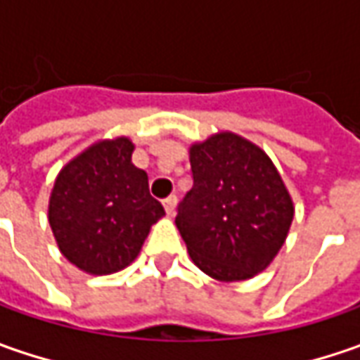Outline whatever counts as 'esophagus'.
Listing matches in <instances>:
<instances>
[{"mask_svg": "<svg viewBox=\"0 0 360 360\" xmlns=\"http://www.w3.org/2000/svg\"><path fill=\"white\" fill-rule=\"evenodd\" d=\"M164 208H166V214L172 216L174 210H176V196H168V198H164Z\"/></svg>", "mask_w": 360, "mask_h": 360, "instance_id": "1", "label": "esophagus"}]
</instances>
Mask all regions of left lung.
Listing matches in <instances>:
<instances>
[{
  "label": "left lung",
  "mask_w": 360,
  "mask_h": 360,
  "mask_svg": "<svg viewBox=\"0 0 360 360\" xmlns=\"http://www.w3.org/2000/svg\"><path fill=\"white\" fill-rule=\"evenodd\" d=\"M194 186L176 226L192 262L222 283L248 281L283 248L295 206L264 150L220 131L190 146Z\"/></svg>",
  "instance_id": "left-lung-1"
}]
</instances>
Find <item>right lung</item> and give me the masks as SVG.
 <instances>
[{"mask_svg": "<svg viewBox=\"0 0 360 360\" xmlns=\"http://www.w3.org/2000/svg\"><path fill=\"white\" fill-rule=\"evenodd\" d=\"M134 144L102 140L63 166L51 190L48 220L72 264L88 274H112L140 255L164 208L150 196L148 174L131 164Z\"/></svg>", "mask_w": 360, "mask_h": 360, "instance_id": "obj_1", "label": "right lung"}]
</instances>
